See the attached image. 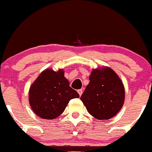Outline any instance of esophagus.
<instances>
[{"mask_svg":"<svg viewBox=\"0 0 152 152\" xmlns=\"http://www.w3.org/2000/svg\"><path fill=\"white\" fill-rule=\"evenodd\" d=\"M77 92H78L79 95H82V93H83V89H78V90H77Z\"/></svg>","mask_w":152,"mask_h":152,"instance_id":"obj_1","label":"esophagus"}]
</instances>
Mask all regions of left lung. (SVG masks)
<instances>
[{
  "instance_id": "8db88e82",
  "label": "left lung",
  "mask_w": 152,
  "mask_h": 152,
  "mask_svg": "<svg viewBox=\"0 0 152 152\" xmlns=\"http://www.w3.org/2000/svg\"><path fill=\"white\" fill-rule=\"evenodd\" d=\"M80 99L89 114L100 120H107L118 113L123 106V83L110 68L94 69Z\"/></svg>"
}]
</instances>
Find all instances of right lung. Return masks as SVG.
<instances>
[{"mask_svg": "<svg viewBox=\"0 0 152 152\" xmlns=\"http://www.w3.org/2000/svg\"><path fill=\"white\" fill-rule=\"evenodd\" d=\"M80 95L71 88L64 72L46 69L30 86L29 102L34 112L40 118L53 119L61 115L69 101Z\"/></svg>", "mask_w": 152, "mask_h": 152, "instance_id": "add662e5", "label": "right lung"}]
</instances>
